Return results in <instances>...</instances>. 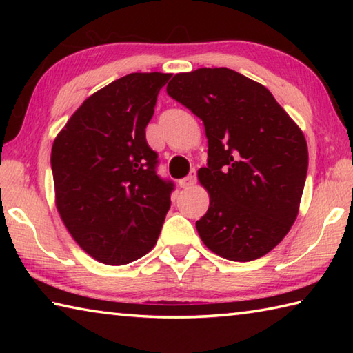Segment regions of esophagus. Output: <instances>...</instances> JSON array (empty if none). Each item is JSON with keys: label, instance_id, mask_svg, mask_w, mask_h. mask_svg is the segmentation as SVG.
I'll return each instance as SVG.
<instances>
[{"label": "esophagus", "instance_id": "34e87169", "mask_svg": "<svg viewBox=\"0 0 353 353\" xmlns=\"http://www.w3.org/2000/svg\"><path fill=\"white\" fill-rule=\"evenodd\" d=\"M196 183V171H191L187 177H183L179 181V187L181 188H190Z\"/></svg>", "mask_w": 353, "mask_h": 353}]
</instances>
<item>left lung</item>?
Listing matches in <instances>:
<instances>
[{
    "label": "left lung",
    "mask_w": 353,
    "mask_h": 353,
    "mask_svg": "<svg viewBox=\"0 0 353 353\" xmlns=\"http://www.w3.org/2000/svg\"><path fill=\"white\" fill-rule=\"evenodd\" d=\"M166 92L205 128L198 179L210 205L196 221L201 240L232 261L266 255L297 218L308 170L302 130L265 85L229 68L179 73Z\"/></svg>",
    "instance_id": "8db88e82"
}]
</instances>
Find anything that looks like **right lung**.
Wrapping results in <instances>:
<instances>
[{
    "instance_id": "obj_1",
    "label": "right lung",
    "mask_w": 353,
    "mask_h": 353,
    "mask_svg": "<svg viewBox=\"0 0 353 353\" xmlns=\"http://www.w3.org/2000/svg\"><path fill=\"white\" fill-rule=\"evenodd\" d=\"M171 74L130 73L83 101L51 151L56 205L74 241L105 265L151 250L174 183L157 176L146 141L157 94Z\"/></svg>"
}]
</instances>
